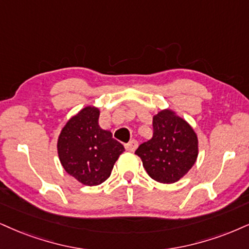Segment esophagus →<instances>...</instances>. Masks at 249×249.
<instances>
[{"mask_svg":"<svg viewBox=\"0 0 249 249\" xmlns=\"http://www.w3.org/2000/svg\"><path fill=\"white\" fill-rule=\"evenodd\" d=\"M125 150H128V151H130V152H134L135 150L137 149V146H139V142H137L136 140H131L129 143H127L125 144Z\"/></svg>","mask_w":249,"mask_h":249,"instance_id":"1","label":"esophagus"}]
</instances>
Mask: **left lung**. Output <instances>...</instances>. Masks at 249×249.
<instances>
[{"label":"left lung","instance_id":"1","mask_svg":"<svg viewBox=\"0 0 249 249\" xmlns=\"http://www.w3.org/2000/svg\"><path fill=\"white\" fill-rule=\"evenodd\" d=\"M153 136L135 151L153 180L173 183L195 164L198 153L197 136L183 119L170 109L153 116Z\"/></svg>","mask_w":249,"mask_h":249}]
</instances>
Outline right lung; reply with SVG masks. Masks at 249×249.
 I'll return each instance as SVG.
<instances>
[{"label": "right lung", "mask_w": 249, "mask_h": 249, "mask_svg": "<svg viewBox=\"0 0 249 249\" xmlns=\"http://www.w3.org/2000/svg\"><path fill=\"white\" fill-rule=\"evenodd\" d=\"M99 109L88 106L72 116L61 131L57 152L70 176L87 186H97L109 178L115 161L124 151L112 133L98 124Z\"/></svg>", "instance_id": "1"}]
</instances>
